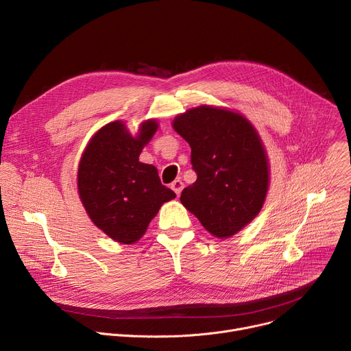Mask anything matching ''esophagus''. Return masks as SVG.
I'll return each instance as SVG.
<instances>
[{"mask_svg": "<svg viewBox=\"0 0 351 351\" xmlns=\"http://www.w3.org/2000/svg\"><path fill=\"white\" fill-rule=\"evenodd\" d=\"M183 182L180 180V179H176V180H173L172 182V184H171V187H172V190L173 192L176 193V196H179L180 193H182V190H183Z\"/></svg>", "mask_w": 351, "mask_h": 351, "instance_id": "obj_1", "label": "esophagus"}]
</instances>
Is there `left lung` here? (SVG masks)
I'll return each mask as SVG.
<instances>
[{"label": "left lung", "mask_w": 351, "mask_h": 351, "mask_svg": "<svg viewBox=\"0 0 351 351\" xmlns=\"http://www.w3.org/2000/svg\"><path fill=\"white\" fill-rule=\"evenodd\" d=\"M173 129L192 148L197 175L183 189L182 204L217 238L241 231L261 211L269 187L262 141L241 114L211 106L187 110Z\"/></svg>", "instance_id": "obj_1"}]
</instances>
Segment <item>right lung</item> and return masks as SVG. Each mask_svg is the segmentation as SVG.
<instances>
[{"instance_id": "1", "label": "right lung", "mask_w": 351, "mask_h": 351, "mask_svg": "<svg viewBox=\"0 0 351 351\" xmlns=\"http://www.w3.org/2000/svg\"><path fill=\"white\" fill-rule=\"evenodd\" d=\"M156 129V121L148 120L134 138L121 121L109 123L90 138L81 158V202L93 224L121 243L138 241L159 207L176 197L155 167L138 161Z\"/></svg>"}]
</instances>
